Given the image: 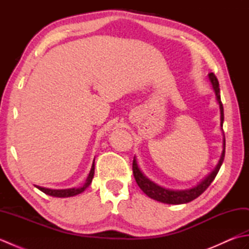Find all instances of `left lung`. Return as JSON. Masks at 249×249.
<instances>
[{"label":"left lung","mask_w":249,"mask_h":249,"mask_svg":"<svg viewBox=\"0 0 249 249\" xmlns=\"http://www.w3.org/2000/svg\"><path fill=\"white\" fill-rule=\"evenodd\" d=\"M209 79L211 83H212V88L214 89L216 100L219 105V109H220V127H223V123H224V107L223 104H221L220 100V94H219V83L217 78L214 75L213 72L209 73ZM225 137V136H224ZM225 138H224V150L223 153H221L220 160L217 163V166L214 169V170L211 172L208 177L204 178L202 181H201L198 185H196L195 187L189 188V189H184V190H172V189H167L165 187H161L160 185H157L156 183L152 182L150 178H147L143 172L140 170V168L137 163L136 158L134 157L133 160V172H134V177L138 186L141 188L142 192H143L146 196H149L150 198L154 199L156 201H160V202L162 203H167V204H183V203H188L190 201L195 200L196 198H198L199 196L205 192V189L208 188L211 183L214 181V178L217 176V173L219 171V169L223 165L224 158H225Z\"/></svg>","instance_id":"left-lung-1"}]
</instances>
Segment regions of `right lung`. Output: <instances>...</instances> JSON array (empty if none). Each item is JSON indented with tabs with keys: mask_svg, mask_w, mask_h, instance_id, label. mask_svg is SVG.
Instances as JSON below:
<instances>
[{
	"mask_svg": "<svg viewBox=\"0 0 249 249\" xmlns=\"http://www.w3.org/2000/svg\"><path fill=\"white\" fill-rule=\"evenodd\" d=\"M95 160L93 161V165H92V168H91V171H89V177L87 178L86 183H84V185L82 187H73V188H67V189H51V188H46V187H40V186H35L38 188L39 190H41V192L45 193L46 195H49V196H52V197H59V198H66V197H72V196H76V195H79L83 193L84 190H86L89 186V184L92 183V179L94 178V170H95Z\"/></svg>",
	"mask_w": 249,
	"mask_h": 249,
	"instance_id": "obj_1",
	"label": "right lung"
}]
</instances>
